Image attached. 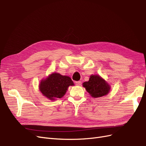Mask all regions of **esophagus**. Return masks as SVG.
Returning <instances> with one entry per match:
<instances>
[{"mask_svg":"<svg viewBox=\"0 0 146 146\" xmlns=\"http://www.w3.org/2000/svg\"><path fill=\"white\" fill-rule=\"evenodd\" d=\"M76 85H78V86H80L82 85V82L80 81H78V82H76Z\"/></svg>","mask_w":146,"mask_h":146,"instance_id":"obj_1","label":"esophagus"}]
</instances>
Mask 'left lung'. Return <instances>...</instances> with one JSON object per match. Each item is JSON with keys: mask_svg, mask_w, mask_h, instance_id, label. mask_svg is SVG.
<instances>
[{"mask_svg": "<svg viewBox=\"0 0 146 146\" xmlns=\"http://www.w3.org/2000/svg\"><path fill=\"white\" fill-rule=\"evenodd\" d=\"M83 86L93 98L106 96L110 91V85L98 74H92L88 82L83 83Z\"/></svg>", "mask_w": 146, "mask_h": 146, "instance_id": "1", "label": "left lung"}]
</instances>
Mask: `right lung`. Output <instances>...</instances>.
<instances>
[{
	"label": "right lung",
	"instance_id": "right-lung-1",
	"mask_svg": "<svg viewBox=\"0 0 146 146\" xmlns=\"http://www.w3.org/2000/svg\"><path fill=\"white\" fill-rule=\"evenodd\" d=\"M73 85V82L69 76L52 73L46 78L41 80L39 88L43 96L54 101L62 98L66 94L68 88Z\"/></svg>",
	"mask_w": 146,
	"mask_h": 146
}]
</instances>
